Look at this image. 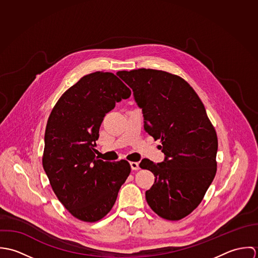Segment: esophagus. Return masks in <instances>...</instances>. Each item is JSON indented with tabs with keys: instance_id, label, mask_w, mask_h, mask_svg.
I'll use <instances>...</instances> for the list:
<instances>
[{
	"instance_id": "esophagus-1",
	"label": "esophagus",
	"mask_w": 258,
	"mask_h": 258,
	"mask_svg": "<svg viewBox=\"0 0 258 258\" xmlns=\"http://www.w3.org/2000/svg\"><path fill=\"white\" fill-rule=\"evenodd\" d=\"M130 166H131V169L134 171H137L140 169L139 163H137V162H130Z\"/></svg>"
}]
</instances>
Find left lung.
Instances as JSON below:
<instances>
[{"mask_svg":"<svg viewBox=\"0 0 258 258\" xmlns=\"http://www.w3.org/2000/svg\"><path fill=\"white\" fill-rule=\"evenodd\" d=\"M117 75L133 90L144 129L161 139L165 154L162 163H140L156 177L146 191L148 205L165 220H182L201 204L216 176V130L202 100L182 77L150 69Z\"/></svg>","mask_w":258,"mask_h":258,"instance_id":"1","label":"left lung"}]
</instances>
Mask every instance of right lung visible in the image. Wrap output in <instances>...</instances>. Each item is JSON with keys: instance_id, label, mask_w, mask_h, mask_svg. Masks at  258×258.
Returning a JSON list of instances; mask_svg holds the SVG:
<instances>
[{"instance_id": "add662e5", "label": "right lung", "mask_w": 258, "mask_h": 258, "mask_svg": "<svg viewBox=\"0 0 258 258\" xmlns=\"http://www.w3.org/2000/svg\"><path fill=\"white\" fill-rule=\"evenodd\" d=\"M130 95L115 74L96 72L69 88L48 117L42 167L59 202L80 221L104 218L131 172L127 161L103 162L93 152L104 116Z\"/></svg>"}]
</instances>
